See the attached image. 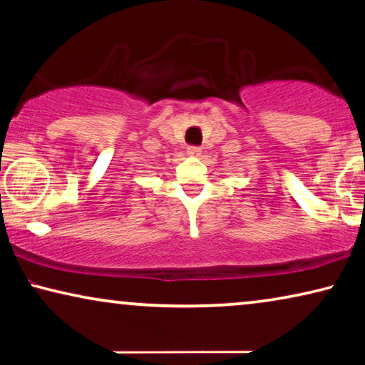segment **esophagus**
I'll return each mask as SVG.
<instances>
[{"label": "esophagus", "instance_id": "34e87169", "mask_svg": "<svg viewBox=\"0 0 365 365\" xmlns=\"http://www.w3.org/2000/svg\"><path fill=\"white\" fill-rule=\"evenodd\" d=\"M187 154L191 158H197V156H201V148H197V146H189L187 148Z\"/></svg>", "mask_w": 365, "mask_h": 365}]
</instances>
